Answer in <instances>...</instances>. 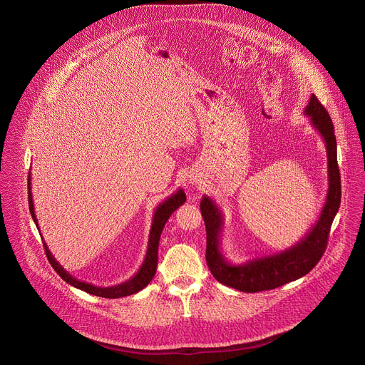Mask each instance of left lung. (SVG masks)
Listing matches in <instances>:
<instances>
[{
	"label": "left lung",
	"instance_id": "obj_1",
	"mask_svg": "<svg viewBox=\"0 0 365 365\" xmlns=\"http://www.w3.org/2000/svg\"><path fill=\"white\" fill-rule=\"evenodd\" d=\"M304 115L322 135L328 153V193L317 224L290 248L258 257L244 264H231L221 251L224 217L215 202L203 196L200 212L206 227V263L214 277L232 289L255 293L294 282L314 269L322 258L332 221L341 203V176L336 162V138L332 120L315 95L309 99Z\"/></svg>",
	"mask_w": 365,
	"mask_h": 365
}]
</instances>
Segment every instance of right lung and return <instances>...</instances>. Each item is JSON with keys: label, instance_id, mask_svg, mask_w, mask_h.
<instances>
[{"label": "right lung", "instance_id": "add662e5", "mask_svg": "<svg viewBox=\"0 0 365 365\" xmlns=\"http://www.w3.org/2000/svg\"><path fill=\"white\" fill-rule=\"evenodd\" d=\"M186 202V195L183 192V189H179L176 193H173L172 196H169L166 200H163L158 207H155L154 215H153V224H151V230H150V237H148V247H147V252H145V258L140 267V270L127 282L117 284V286H111V287H98L85 282H81L78 279H75L73 276H71L58 262L55 259V257L51 255L48 247L46 245V242L43 241V247L47 255V259L50 262L51 267L55 269V272L71 286L81 289L89 294H95L99 297H107V299H117V297H124V296H130L134 294L140 290H143L154 277L155 270H158V251H159V241H160V235L162 231L168 222V220L170 218V215L178 210L180 205H183ZM29 207H30V214L31 218L38 228L37 224V218L34 214V205H33V197H31V183H30V173H29Z\"/></svg>", "mask_w": 365, "mask_h": 365}]
</instances>
